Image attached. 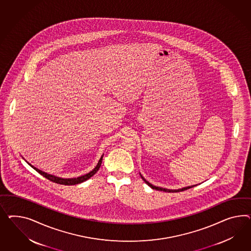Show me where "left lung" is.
<instances>
[{"label": "left lung", "mask_w": 251, "mask_h": 251, "mask_svg": "<svg viewBox=\"0 0 251 251\" xmlns=\"http://www.w3.org/2000/svg\"><path fill=\"white\" fill-rule=\"evenodd\" d=\"M141 175V174H140ZM141 177L143 178V181L145 182V183H147L148 185H149L151 188H152V189L158 190V191H163V192H168V193H176V192H180V191H184V190L189 189V188H192V187H195V186H197V184H194V185H190V186H185V187H183V188H179V189H167V188H163V187H159V186H155V185H153V184H151V183H149L144 177L141 175Z\"/></svg>", "instance_id": "left-lung-1"}]
</instances>
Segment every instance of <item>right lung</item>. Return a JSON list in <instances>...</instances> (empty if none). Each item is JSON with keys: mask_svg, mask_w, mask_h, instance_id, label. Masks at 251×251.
<instances>
[{"mask_svg": "<svg viewBox=\"0 0 251 251\" xmlns=\"http://www.w3.org/2000/svg\"><path fill=\"white\" fill-rule=\"evenodd\" d=\"M103 155H104V154H102L101 157H100V159L99 160V163H97V165H96V167L94 169L92 170V171H90V172L88 173V174L84 175V176L75 177V178H62V177L55 176H53V175H49L48 173H45V172H43V171H41V170L37 169L36 167H34V166H33L31 163H28L26 161H25V162H26V163H27L28 164L32 167V168H34L37 173H39L41 176L46 177L47 179L50 180V181H52V182H54V183L65 184V185H74V184H77V183H83V182L87 181V180L89 179L90 177H92L94 175H95L96 173H97V172L99 171V169H100V165H101ZM23 159H24V158H23Z\"/></svg>", "mask_w": 251, "mask_h": 251, "instance_id": "right-lung-1", "label": "right lung"}]
</instances>
